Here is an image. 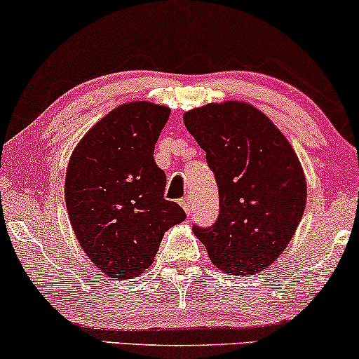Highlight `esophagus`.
<instances>
[{"mask_svg":"<svg viewBox=\"0 0 359 359\" xmlns=\"http://www.w3.org/2000/svg\"><path fill=\"white\" fill-rule=\"evenodd\" d=\"M180 204H181V208L184 209L186 214H188V215L193 214V204H191V196H184V198L180 201Z\"/></svg>","mask_w":359,"mask_h":359,"instance_id":"34e87169","label":"esophagus"}]
</instances>
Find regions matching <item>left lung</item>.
<instances>
[{"label":"left lung","mask_w":359,"mask_h":359,"mask_svg":"<svg viewBox=\"0 0 359 359\" xmlns=\"http://www.w3.org/2000/svg\"><path fill=\"white\" fill-rule=\"evenodd\" d=\"M184 126L205 151L219 188V217L193 230L215 266L250 276L287 247L306 209L296 151L257 107L238 101L196 107Z\"/></svg>","instance_id":"left-lung-1"}]
</instances>
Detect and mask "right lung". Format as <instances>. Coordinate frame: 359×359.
Listing matches in <instances>:
<instances>
[{
  "mask_svg": "<svg viewBox=\"0 0 359 359\" xmlns=\"http://www.w3.org/2000/svg\"><path fill=\"white\" fill-rule=\"evenodd\" d=\"M170 109L135 101L116 107L73 150L65 180L70 222L88 258L107 276H139L166 230L186 219L165 199L166 175L154 160Z\"/></svg>",
  "mask_w": 359,
  "mask_h": 359,
  "instance_id": "1",
  "label": "right lung"
}]
</instances>
